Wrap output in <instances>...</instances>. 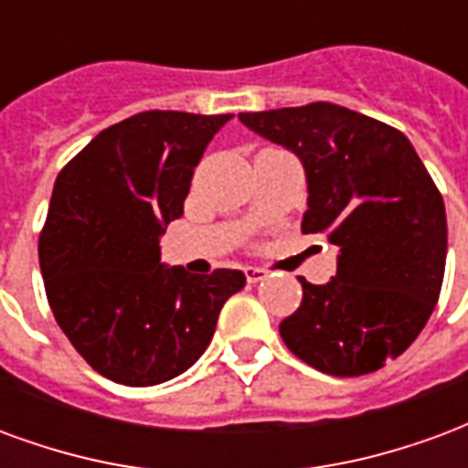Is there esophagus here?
I'll use <instances>...</instances> for the list:
<instances>
[{
  "label": "esophagus",
  "instance_id": "34e87169",
  "mask_svg": "<svg viewBox=\"0 0 468 468\" xmlns=\"http://www.w3.org/2000/svg\"><path fill=\"white\" fill-rule=\"evenodd\" d=\"M244 274H247V282L257 284V282H264L269 276V271L264 267H244Z\"/></svg>",
  "mask_w": 468,
  "mask_h": 468
}]
</instances>
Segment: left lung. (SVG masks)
Here are the masks:
<instances>
[{
  "label": "left lung",
  "instance_id": "obj_1",
  "mask_svg": "<svg viewBox=\"0 0 468 468\" xmlns=\"http://www.w3.org/2000/svg\"><path fill=\"white\" fill-rule=\"evenodd\" d=\"M239 122L299 156L304 234L336 247L326 284L279 324L292 354L332 377H361L409 349L434 312L446 264L444 199L407 136L339 104L244 112Z\"/></svg>",
  "mask_w": 468,
  "mask_h": 468
}]
</instances>
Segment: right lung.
Listing matches in <instances>:
<instances>
[{
  "instance_id": "obj_1",
  "label": "right lung",
  "mask_w": 468,
  "mask_h": 468,
  "mask_svg": "<svg viewBox=\"0 0 468 468\" xmlns=\"http://www.w3.org/2000/svg\"><path fill=\"white\" fill-rule=\"evenodd\" d=\"M231 114L142 112L99 132L54 182L39 267L54 319L91 369L124 387L179 377L209 346L239 269L159 261L194 166Z\"/></svg>"
}]
</instances>
